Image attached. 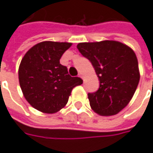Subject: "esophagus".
Instances as JSON below:
<instances>
[{
  "label": "esophagus",
  "mask_w": 153,
  "mask_h": 153,
  "mask_svg": "<svg viewBox=\"0 0 153 153\" xmlns=\"http://www.w3.org/2000/svg\"><path fill=\"white\" fill-rule=\"evenodd\" d=\"M79 78H82V79H83V76H82L81 74H79Z\"/></svg>",
  "instance_id": "obj_1"
}]
</instances>
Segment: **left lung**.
<instances>
[{
    "label": "left lung",
    "instance_id": "obj_1",
    "mask_svg": "<svg viewBox=\"0 0 153 153\" xmlns=\"http://www.w3.org/2000/svg\"><path fill=\"white\" fill-rule=\"evenodd\" d=\"M77 48L91 62L100 81L97 91L88 93L91 108L102 116L119 113L139 84L138 61L133 50L114 40L79 43Z\"/></svg>",
    "mask_w": 153,
    "mask_h": 153
}]
</instances>
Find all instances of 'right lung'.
Instances as JSON below:
<instances>
[{
  "instance_id": "1",
  "label": "right lung",
  "mask_w": 153,
  "mask_h": 153,
  "mask_svg": "<svg viewBox=\"0 0 153 153\" xmlns=\"http://www.w3.org/2000/svg\"><path fill=\"white\" fill-rule=\"evenodd\" d=\"M71 43L43 41L30 48L19 69L20 87L25 99L35 109L45 113L60 111L68 101L72 90L83 83L71 77L60 58Z\"/></svg>"
}]
</instances>
